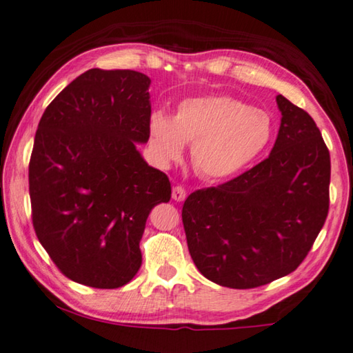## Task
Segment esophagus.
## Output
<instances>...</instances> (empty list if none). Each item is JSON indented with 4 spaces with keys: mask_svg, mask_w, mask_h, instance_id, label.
Instances as JSON below:
<instances>
[{
    "mask_svg": "<svg viewBox=\"0 0 353 353\" xmlns=\"http://www.w3.org/2000/svg\"><path fill=\"white\" fill-rule=\"evenodd\" d=\"M185 198H187V192H185V188L181 187V185H177V187L172 188V199H174V201H179V203H181V201H183Z\"/></svg>",
    "mask_w": 353,
    "mask_h": 353,
    "instance_id": "1",
    "label": "esophagus"
}]
</instances>
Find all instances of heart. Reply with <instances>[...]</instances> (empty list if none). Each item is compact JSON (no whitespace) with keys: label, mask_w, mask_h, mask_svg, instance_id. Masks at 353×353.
Returning a JSON list of instances; mask_svg holds the SVG:
<instances>
[{"label":"heart","mask_w":353,"mask_h":353,"mask_svg":"<svg viewBox=\"0 0 353 353\" xmlns=\"http://www.w3.org/2000/svg\"><path fill=\"white\" fill-rule=\"evenodd\" d=\"M272 137L270 114L231 96L185 99L172 119L163 111H154L149 119V146L155 160L171 165L182 159L185 143H193L190 160L205 181L236 176L264 152Z\"/></svg>","instance_id":"b5f03b06"}]
</instances>
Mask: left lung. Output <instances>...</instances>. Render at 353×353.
Wrapping results in <instances>:
<instances>
[{
  "instance_id": "1",
  "label": "left lung",
  "mask_w": 353,
  "mask_h": 353,
  "mask_svg": "<svg viewBox=\"0 0 353 353\" xmlns=\"http://www.w3.org/2000/svg\"><path fill=\"white\" fill-rule=\"evenodd\" d=\"M281 125L270 155L182 207L194 265L220 286L253 289L286 276L314 243L328 215L330 152L316 122L276 96Z\"/></svg>"
}]
</instances>
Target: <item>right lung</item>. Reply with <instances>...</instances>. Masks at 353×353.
Segmentation results:
<instances>
[{"label":"right lung","instance_id":"add662e5","mask_svg":"<svg viewBox=\"0 0 353 353\" xmlns=\"http://www.w3.org/2000/svg\"><path fill=\"white\" fill-rule=\"evenodd\" d=\"M150 80L135 70L91 69L67 85L39 122L30 160L32 226L72 281L127 284L141 267L139 240L170 179L149 166Z\"/></svg>","mask_w":353,"mask_h":353}]
</instances>
